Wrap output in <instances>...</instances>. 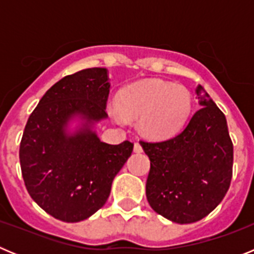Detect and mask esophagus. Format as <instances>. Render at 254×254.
Returning <instances> with one entry per match:
<instances>
[{
    "label": "esophagus",
    "mask_w": 254,
    "mask_h": 254,
    "mask_svg": "<svg viewBox=\"0 0 254 254\" xmlns=\"http://www.w3.org/2000/svg\"><path fill=\"white\" fill-rule=\"evenodd\" d=\"M134 152H142V146H141L140 142H134V146H133Z\"/></svg>",
    "instance_id": "esophagus-1"
}]
</instances>
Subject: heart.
I'll use <instances>...</instances> for the list:
<instances>
[{
	"label": "heart",
	"mask_w": 254,
	"mask_h": 254,
	"mask_svg": "<svg viewBox=\"0 0 254 254\" xmlns=\"http://www.w3.org/2000/svg\"><path fill=\"white\" fill-rule=\"evenodd\" d=\"M192 104L187 87L146 80L125 87L118 95V105L113 104L109 111L118 122H125V117L138 120V127L147 137L168 138L187 122Z\"/></svg>",
	"instance_id": "heart-1"
}]
</instances>
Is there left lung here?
Listing matches in <instances>:
<instances>
[{
    "mask_svg": "<svg viewBox=\"0 0 254 254\" xmlns=\"http://www.w3.org/2000/svg\"><path fill=\"white\" fill-rule=\"evenodd\" d=\"M198 111L186 128L159 142L141 141L150 159L146 197L155 212L178 224L207 216L225 197L233 176V142L224 113L201 85Z\"/></svg>",
    "mask_w": 254,
    "mask_h": 254,
    "instance_id": "8db88e82",
    "label": "left lung"
}]
</instances>
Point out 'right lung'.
Returning a JSON list of instances; mask_svg holds the SVG:
<instances>
[{"mask_svg": "<svg viewBox=\"0 0 254 254\" xmlns=\"http://www.w3.org/2000/svg\"><path fill=\"white\" fill-rule=\"evenodd\" d=\"M107 68L94 67L61 78L29 117L20 142V165L29 194L47 214L66 223L90 217L107 202L112 182L133 143L109 145L93 131L108 117ZM73 116L84 123L73 134Z\"/></svg>", "mask_w": 254, "mask_h": 254, "instance_id": "right-lung-1", "label": "right lung"}]
</instances>
